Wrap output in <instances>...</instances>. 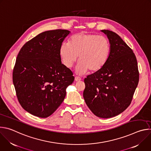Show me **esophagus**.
Here are the masks:
<instances>
[{"label": "esophagus", "instance_id": "esophagus-1", "mask_svg": "<svg viewBox=\"0 0 151 151\" xmlns=\"http://www.w3.org/2000/svg\"><path fill=\"white\" fill-rule=\"evenodd\" d=\"M81 80V78H79V77H78V76H76V77L75 78V81L76 82L80 81Z\"/></svg>", "mask_w": 151, "mask_h": 151}]
</instances>
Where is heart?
<instances>
[{
  "mask_svg": "<svg viewBox=\"0 0 151 151\" xmlns=\"http://www.w3.org/2000/svg\"><path fill=\"white\" fill-rule=\"evenodd\" d=\"M109 40L97 34L81 33L72 36L69 43L62 42L59 55L63 65L70 68L79 56L76 73L83 75L89 70L94 73L101 69L110 55Z\"/></svg>",
  "mask_w": 151,
  "mask_h": 151,
  "instance_id": "heart-1",
  "label": "heart"
}]
</instances>
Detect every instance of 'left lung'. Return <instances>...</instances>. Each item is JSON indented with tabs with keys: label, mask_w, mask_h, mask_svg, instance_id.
<instances>
[{
	"label": "left lung",
	"mask_w": 151,
	"mask_h": 151,
	"mask_svg": "<svg viewBox=\"0 0 151 151\" xmlns=\"http://www.w3.org/2000/svg\"><path fill=\"white\" fill-rule=\"evenodd\" d=\"M111 45L104 67L84 79L85 101L97 116L109 118L124 112L130 104L139 74L133 50L116 33L101 30Z\"/></svg>",
	"instance_id": "8db88e82"
}]
</instances>
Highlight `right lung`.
Here are the masks:
<instances>
[{
    "instance_id": "obj_1",
    "label": "right lung",
    "mask_w": 151,
    "mask_h": 151,
    "mask_svg": "<svg viewBox=\"0 0 151 151\" xmlns=\"http://www.w3.org/2000/svg\"><path fill=\"white\" fill-rule=\"evenodd\" d=\"M70 33L62 29L42 32L26 43L17 55L12 75L17 96L23 108L34 116L52 115L74 81L59 55L60 46Z\"/></svg>"
}]
</instances>
